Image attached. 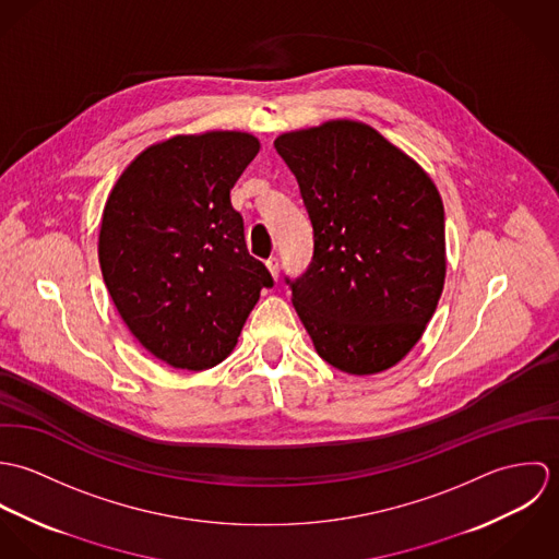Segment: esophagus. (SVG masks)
Masks as SVG:
<instances>
[{
    "label": "esophagus",
    "mask_w": 559,
    "mask_h": 559,
    "mask_svg": "<svg viewBox=\"0 0 559 559\" xmlns=\"http://www.w3.org/2000/svg\"><path fill=\"white\" fill-rule=\"evenodd\" d=\"M266 269L271 271L273 280L277 282V277H280V260H277V258H269V260H266Z\"/></svg>",
    "instance_id": "34e87169"
}]
</instances>
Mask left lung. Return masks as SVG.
<instances>
[{
	"label": "left lung",
	"mask_w": 559,
	"mask_h": 559,
	"mask_svg": "<svg viewBox=\"0 0 559 559\" xmlns=\"http://www.w3.org/2000/svg\"><path fill=\"white\" fill-rule=\"evenodd\" d=\"M275 151L314 228L308 271L286 284L317 353L357 377L396 366L445 282L443 202L432 178L355 120L284 133Z\"/></svg>",
	"instance_id": "obj_1"
}]
</instances>
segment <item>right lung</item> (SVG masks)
Wrapping results in <instances>:
<instances>
[{"mask_svg":"<svg viewBox=\"0 0 559 559\" xmlns=\"http://www.w3.org/2000/svg\"><path fill=\"white\" fill-rule=\"evenodd\" d=\"M258 151L240 131L169 138L131 160L105 202V286L138 342L174 368L224 361L260 290L273 286L230 202Z\"/></svg>","mask_w":559,"mask_h":559,"instance_id":"add662e5","label":"right lung"}]
</instances>
